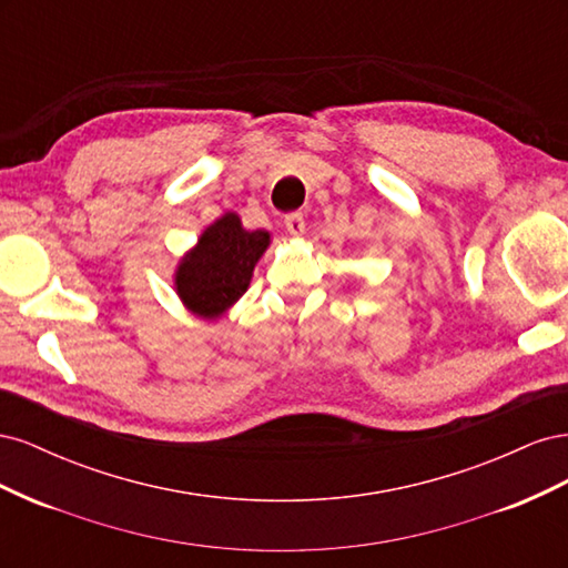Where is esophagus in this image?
I'll return each mask as SVG.
<instances>
[{
    "label": "esophagus",
    "instance_id": "1",
    "mask_svg": "<svg viewBox=\"0 0 568 568\" xmlns=\"http://www.w3.org/2000/svg\"><path fill=\"white\" fill-rule=\"evenodd\" d=\"M284 225H286V232L291 236H301L305 232V220H303L301 213H288L284 217Z\"/></svg>",
    "mask_w": 568,
    "mask_h": 568
}]
</instances>
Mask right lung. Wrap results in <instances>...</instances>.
<instances>
[{
  "label": "right lung",
  "instance_id": "obj_1",
  "mask_svg": "<svg viewBox=\"0 0 568 568\" xmlns=\"http://www.w3.org/2000/svg\"><path fill=\"white\" fill-rule=\"evenodd\" d=\"M270 244L267 230H246L239 213H222L175 267L173 284L182 305L205 322L220 320L248 291Z\"/></svg>",
  "mask_w": 568,
  "mask_h": 568
}]
</instances>
